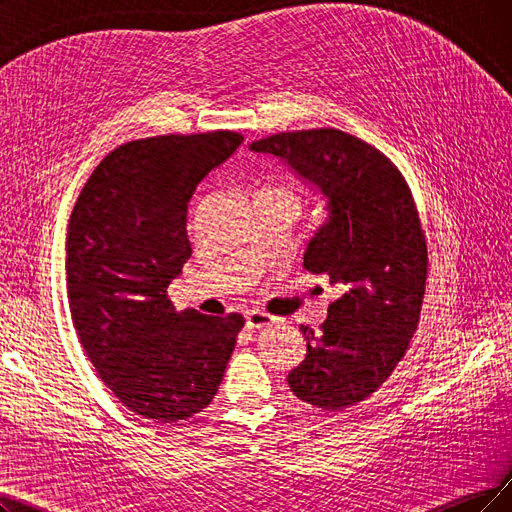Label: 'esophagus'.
<instances>
[{
  "instance_id": "34e87169",
  "label": "esophagus",
  "mask_w": 512,
  "mask_h": 512,
  "mask_svg": "<svg viewBox=\"0 0 512 512\" xmlns=\"http://www.w3.org/2000/svg\"><path fill=\"white\" fill-rule=\"evenodd\" d=\"M277 319L269 313L264 311H248L245 313V325L250 327V330H260V327H267V325H273Z\"/></svg>"
}]
</instances>
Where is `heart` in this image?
I'll list each match as a JSON object with an SVG mask.
<instances>
[{
    "label": "heart",
    "mask_w": 512,
    "mask_h": 512,
    "mask_svg": "<svg viewBox=\"0 0 512 512\" xmlns=\"http://www.w3.org/2000/svg\"><path fill=\"white\" fill-rule=\"evenodd\" d=\"M275 193H281V195H288V197H292V199H296V195L292 193V191H288V189H275ZM298 201V199H296Z\"/></svg>",
    "instance_id": "obj_1"
}]
</instances>
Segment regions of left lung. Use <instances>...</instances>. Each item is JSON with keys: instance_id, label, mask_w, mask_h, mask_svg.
I'll return each instance as SVG.
<instances>
[{"instance_id": "left-lung-1", "label": "left lung", "mask_w": 512, "mask_h": 512, "mask_svg": "<svg viewBox=\"0 0 512 512\" xmlns=\"http://www.w3.org/2000/svg\"><path fill=\"white\" fill-rule=\"evenodd\" d=\"M250 151L275 155L323 201L304 269L330 277L342 296L319 334L300 327L306 357L288 384L325 412L346 410L393 374L416 332L426 243L414 199L378 149L334 128L273 134Z\"/></svg>"}]
</instances>
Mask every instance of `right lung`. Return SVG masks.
I'll list each match as a JSON object with an SVG mask.
<instances>
[{
    "label": "right lung",
    "mask_w": 512,
    "mask_h": 512,
    "mask_svg": "<svg viewBox=\"0 0 512 512\" xmlns=\"http://www.w3.org/2000/svg\"><path fill=\"white\" fill-rule=\"evenodd\" d=\"M243 142L237 132L132 140L98 163L67 231V296L79 342L134 414L178 422L220 386L243 317L176 313L168 285L191 258L189 201Z\"/></svg>",
    "instance_id": "add662e5"
}]
</instances>
